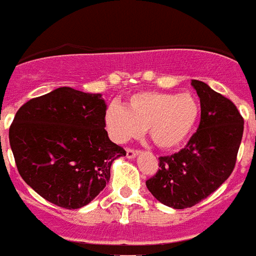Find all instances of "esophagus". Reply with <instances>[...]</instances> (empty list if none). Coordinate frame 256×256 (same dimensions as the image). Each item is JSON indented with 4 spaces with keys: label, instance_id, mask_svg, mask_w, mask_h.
Returning a JSON list of instances; mask_svg holds the SVG:
<instances>
[{
    "label": "esophagus",
    "instance_id": "esophagus-1",
    "mask_svg": "<svg viewBox=\"0 0 256 256\" xmlns=\"http://www.w3.org/2000/svg\"><path fill=\"white\" fill-rule=\"evenodd\" d=\"M140 154V152L138 150H134V149H130V148H128L126 149V157L128 158H134L136 156H138Z\"/></svg>",
    "mask_w": 256,
    "mask_h": 256
}]
</instances>
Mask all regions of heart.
Segmentation results:
<instances>
[{
  "label": "heart",
  "mask_w": 256,
  "mask_h": 256,
  "mask_svg": "<svg viewBox=\"0 0 256 256\" xmlns=\"http://www.w3.org/2000/svg\"><path fill=\"white\" fill-rule=\"evenodd\" d=\"M198 115L200 104L192 94L145 91L132 95L126 107L110 104L104 124L115 142L124 144L146 130L157 148L172 150L188 141Z\"/></svg>",
  "instance_id": "obj_1"
}]
</instances>
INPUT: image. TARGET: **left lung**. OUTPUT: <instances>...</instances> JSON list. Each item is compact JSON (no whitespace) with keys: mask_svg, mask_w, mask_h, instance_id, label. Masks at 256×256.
<instances>
[{"mask_svg":"<svg viewBox=\"0 0 256 256\" xmlns=\"http://www.w3.org/2000/svg\"><path fill=\"white\" fill-rule=\"evenodd\" d=\"M200 98L202 118L184 149L160 157V169L146 186L160 202L190 208L214 193L231 176L244 120L234 103L204 82L192 80Z\"/></svg>","mask_w":256,"mask_h":256,"instance_id":"left-lung-1","label":"left lung"}]
</instances>
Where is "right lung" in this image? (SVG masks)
<instances>
[{
  "label": "right lung",
  "instance_id": "1",
  "mask_svg": "<svg viewBox=\"0 0 256 256\" xmlns=\"http://www.w3.org/2000/svg\"><path fill=\"white\" fill-rule=\"evenodd\" d=\"M100 94L60 87L20 107L9 142L22 180L66 210L92 202L110 180L115 160L126 156L104 130Z\"/></svg>",
  "mask_w": 256,
  "mask_h": 256
}]
</instances>
